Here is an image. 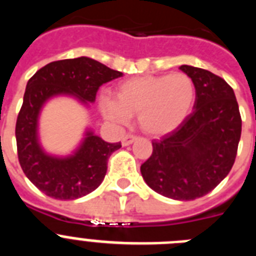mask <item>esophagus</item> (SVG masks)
I'll use <instances>...</instances> for the list:
<instances>
[{
    "mask_svg": "<svg viewBox=\"0 0 256 256\" xmlns=\"http://www.w3.org/2000/svg\"><path fill=\"white\" fill-rule=\"evenodd\" d=\"M136 140H137V137H136V136L126 134V136H124L123 140H122V144H123V146H130V144H132Z\"/></svg>",
    "mask_w": 256,
    "mask_h": 256,
    "instance_id": "esophagus-1",
    "label": "esophagus"
}]
</instances>
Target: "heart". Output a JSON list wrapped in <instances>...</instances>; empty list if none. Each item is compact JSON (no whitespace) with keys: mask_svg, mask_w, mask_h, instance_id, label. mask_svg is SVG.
I'll list each match as a JSON object with an SVG mask.
<instances>
[{"mask_svg":"<svg viewBox=\"0 0 256 256\" xmlns=\"http://www.w3.org/2000/svg\"><path fill=\"white\" fill-rule=\"evenodd\" d=\"M195 101V86L184 73L144 76L118 86L115 98L104 94L100 110L115 124H126L137 114L140 126L151 136H164L183 123Z\"/></svg>","mask_w":256,"mask_h":256,"instance_id":"b5f03b06","label":"heart"}]
</instances>
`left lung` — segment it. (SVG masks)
Listing matches in <instances>:
<instances>
[{"label":"left lung","mask_w":256,"mask_h":256,"mask_svg":"<svg viewBox=\"0 0 256 256\" xmlns=\"http://www.w3.org/2000/svg\"><path fill=\"white\" fill-rule=\"evenodd\" d=\"M180 69L195 86L194 110L177 130L152 142L141 174L160 195L188 201L209 194L232 169L241 116L234 90L224 79L191 65Z\"/></svg>","instance_id":"8db88e82"}]
</instances>
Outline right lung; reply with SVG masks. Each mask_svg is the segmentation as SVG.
<instances>
[{
  "label": "right lung",
  "instance_id": "1",
  "mask_svg": "<svg viewBox=\"0 0 256 256\" xmlns=\"http://www.w3.org/2000/svg\"><path fill=\"white\" fill-rule=\"evenodd\" d=\"M119 76L123 73L80 56L50 62L26 83L15 128L18 156L26 178L50 198L76 200L94 191L105 178L108 156L122 144L105 142L87 126L72 152L51 154L40 144V112L56 97H70L90 108L98 88Z\"/></svg>",
  "mask_w": 256,
  "mask_h": 256
}]
</instances>
